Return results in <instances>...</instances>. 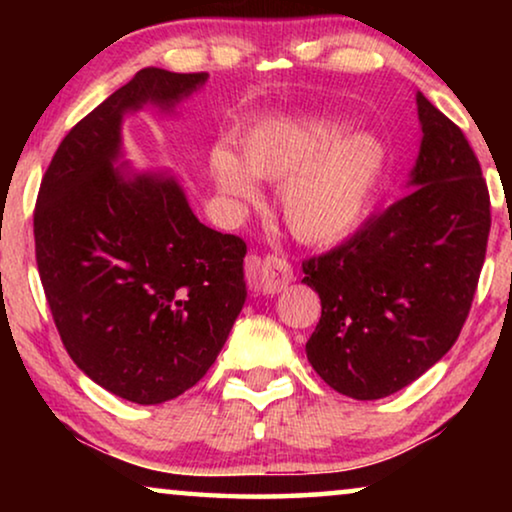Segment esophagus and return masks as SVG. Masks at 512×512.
I'll use <instances>...</instances> for the list:
<instances>
[{"mask_svg":"<svg viewBox=\"0 0 512 512\" xmlns=\"http://www.w3.org/2000/svg\"><path fill=\"white\" fill-rule=\"evenodd\" d=\"M258 289L263 293H279L284 291L286 286L293 282V268L286 258L279 256H265L263 261H258V272H256Z\"/></svg>","mask_w":512,"mask_h":512,"instance_id":"esophagus-1","label":"esophagus"}]
</instances>
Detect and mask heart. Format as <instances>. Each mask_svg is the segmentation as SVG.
I'll list each match as a JSON object with an SVG mask.
<instances>
[{
	"instance_id": "heart-1",
	"label": "heart",
	"mask_w": 512,
	"mask_h": 512,
	"mask_svg": "<svg viewBox=\"0 0 512 512\" xmlns=\"http://www.w3.org/2000/svg\"><path fill=\"white\" fill-rule=\"evenodd\" d=\"M347 135L335 121H265L240 137V158L228 146L212 151V174L240 205L258 200L254 177L284 181L279 205L291 233L307 244L354 233L373 205L389 153L370 132Z\"/></svg>"
}]
</instances>
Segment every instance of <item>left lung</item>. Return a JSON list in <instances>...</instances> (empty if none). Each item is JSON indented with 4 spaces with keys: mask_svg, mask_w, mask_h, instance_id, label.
<instances>
[{
    "mask_svg": "<svg viewBox=\"0 0 512 512\" xmlns=\"http://www.w3.org/2000/svg\"><path fill=\"white\" fill-rule=\"evenodd\" d=\"M417 114L415 191L303 263V282L321 298L307 361L356 401L396 394L450 352L485 263L492 214L478 158L422 93Z\"/></svg>",
    "mask_w": 512,
    "mask_h": 512,
    "instance_id": "obj_1",
    "label": "left lung"
}]
</instances>
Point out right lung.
<instances>
[{"instance_id": "1", "label": "right lung", "mask_w": 512, "mask_h": 512, "mask_svg": "<svg viewBox=\"0 0 512 512\" xmlns=\"http://www.w3.org/2000/svg\"><path fill=\"white\" fill-rule=\"evenodd\" d=\"M207 72L139 69L81 118L41 179L34 249L53 321L72 361L111 394L165 403L200 382L240 314L247 244L207 228L181 186L128 174L121 121L170 111Z\"/></svg>"}]
</instances>
